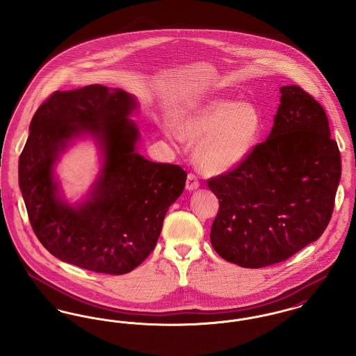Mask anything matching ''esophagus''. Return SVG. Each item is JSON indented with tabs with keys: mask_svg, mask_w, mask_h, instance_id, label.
Wrapping results in <instances>:
<instances>
[{
	"mask_svg": "<svg viewBox=\"0 0 356 356\" xmlns=\"http://www.w3.org/2000/svg\"><path fill=\"white\" fill-rule=\"evenodd\" d=\"M200 186V183H199V180H197V177H196V175H193V173H188V177H186V188L188 191H195V189H197Z\"/></svg>",
	"mask_w": 356,
	"mask_h": 356,
	"instance_id": "1",
	"label": "esophagus"
}]
</instances>
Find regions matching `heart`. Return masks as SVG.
I'll return each mask as SVG.
<instances>
[{"instance_id": "b5f03b06", "label": "heart", "mask_w": 356, "mask_h": 356, "mask_svg": "<svg viewBox=\"0 0 356 356\" xmlns=\"http://www.w3.org/2000/svg\"><path fill=\"white\" fill-rule=\"evenodd\" d=\"M172 132L196 143L195 163L211 175L238 168L252 153L263 132V115L252 102L208 99L170 116Z\"/></svg>"}]
</instances>
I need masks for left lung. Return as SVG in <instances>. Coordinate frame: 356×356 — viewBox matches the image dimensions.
Masks as SVG:
<instances>
[{"mask_svg": "<svg viewBox=\"0 0 356 356\" xmlns=\"http://www.w3.org/2000/svg\"><path fill=\"white\" fill-rule=\"evenodd\" d=\"M280 93L267 140L238 168L208 180L220 203L212 247L244 268L284 261L322 236L341 175L322 105L296 85Z\"/></svg>", "mask_w": 356, "mask_h": 356, "instance_id": "obj_1", "label": "left lung"}]
</instances>
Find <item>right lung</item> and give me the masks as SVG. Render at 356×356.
<instances>
[{
	"label": "right lung",
	"mask_w": 356,
	"mask_h": 356,
	"mask_svg": "<svg viewBox=\"0 0 356 356\" xmlns=\"http://www.w3.org/2000/svg\"><path fill=\"white\" fill-rule=\"evenodd\" d=\"M137 106L125 90L93 84L57 90L34 113L18 183L35 236L65 263L109 275L135 270L152 252L170 204L184 191L181 167L137 152L140 134L129 119ZM86 135L102 152V170L86 200L69 204L54 165L74 138Z\"/></svg>",
	"instance_id": "obj_1"
}]
</instances>
